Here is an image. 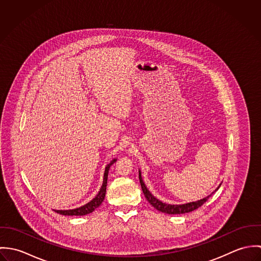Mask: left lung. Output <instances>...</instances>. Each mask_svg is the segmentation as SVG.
<instances>
[{
  "mask_svg": "<svg viewBox=\"0 0 261 261\" xmlns=\"http://www.w3.org/2000/svg\"><path fill=\"white\" fill-rule=\"evenodd\" d=\"M139 178H140V183H141V186H142V189H143L144 195H145L146 199L149 201V204L153 208H155L158 211L166 213V214H184V213L192 212V211L198 209L199 207H201L211 197V195L214 193L213 192L209 196H207V197H205V198H203L201 200L195 201V202H190V203L181 204V205H172V204L164 203V202L160 201L159 199H156L154 196H152V194L149 192L148 188L146 186V184L143 181L141 170H139ZM220 186H221V184L218 186V188L215 191H217L220 188Z\"/></svg>",
  "mask_w": 261,
  "mask_h": 261,
  "instance_id": "1",
  "label": "left lung"
}]
</instances>
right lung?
<instances>
[{
  "label": "right lung",
  "instance_id": "1",
  "mask_svg": "<svg viewBox=\"0 0 261 261\" xmlns=\"http://www.w3.org/2000/svg\"><path fill=\"white\" fill-rule=\"evenodd\" d=\"M114 162H116V159H113L112 162L106 167L102 186L100 188L99 192L97 193V195L91 201H89L87 204H85V205H83V206H81L79 208L70 209V210H54V211L57 212L58 214L65 215V216H83V215H87L89 213H92L96 208H98L101 205V203L105 200L106 193H107V184H108L109 171H110V168H111L112 164H114Z\"/></svg>",
  "mask_w": 261,
  "mask_h": 261
}]
</instances>
